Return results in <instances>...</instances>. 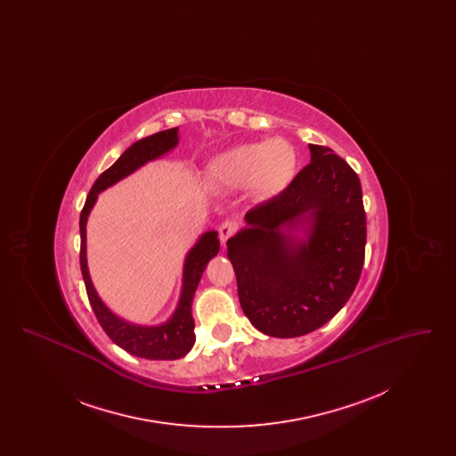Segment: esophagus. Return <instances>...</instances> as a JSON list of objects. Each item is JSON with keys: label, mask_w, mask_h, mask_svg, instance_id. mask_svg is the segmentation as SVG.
Returning <instances> with one entry per match:
<instances>
[{"label": "esophagus", "mask_w": 456, "mask_h": 456, "mask_svg": "<svg viewBox=\"0 0 456 456\" xmlns=\"http://www.w3.org/2000/svg\"><path fill=\"white\" fill-rule=\"evenodd\" d=\"M236 231H238V224H236L234 220H225V222H222V225L218 227V234H220L222 244H225L227 239L231 238V236H234Z\"/></svg>", "instance_id": "1"}]
</instances>
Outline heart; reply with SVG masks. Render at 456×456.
Listing matches in <instances>:
<instances>
[{"mask_svg":"<svg viewBox=\"0 0 456 456\" xmlns=\"http://www.w3.org/2000/svg\"><path fill=\"white\" fill-rule=\"evenodd\" d=\"M297 155L283 138L244 143L218 155L210 164L212 177L231 188H248L261 198L283 193L294 179Z\"/></svg>","mask_w":456,"mask_h":456,"instance_id":"heart-1","label":"heart"}]
</instances>
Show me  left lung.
<instances>
[{
	"label": "left lung",
	"mask_w": 456,
	"mask_h": 456,
	"mask_svg": "<svg viewBox=\"0 0 456 456\" xmlns=\"http://www.w3.org/2000/svg\"><path fill=\"white\" fill-rule=\"evenodd\" d=\"M311 162L289 188L246 214L227 240L240 307L261 333L292 338L328 323L350 299L366 251L359 175L331 149L309 145Z\"/></svg>",
	"instance_id": "8db88e82"
}]
</instances>
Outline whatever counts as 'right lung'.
I'll use <instances>...</instances> for the list:
<instances>
[{
	"instance_id": "add662e5",
	"label": "right lung",
	"mask_w": 456,
	"mask_h": 456,
	"mask_svg": "<svg viewBox=\"0 0 456 456\" xmlns=\"http://www.w3.org/2000/svg\"><path fill=\"white\" fill-rule=\"evenodd\" d=\"M179 143V128L159 131L147 138L134 142L130 149L121 153V157L101 174L94 183L92 190L80 214V268L87 289L88 301L109 338L118 346L130 352L131 355L151 359V361H174L184 357L195 346V322L191 314V304L195 297L196 287L208 265V261L217 256L220 249L217 231L203 232L195 246L188 251L183 265V285L177 305L173 316L160 325H136L119 318L109 309L106 303L97 294L87 265V220L99 193L114 186L121 179L138 171L145 164L164 157Z\"/></svg>"
}]
</instances>
